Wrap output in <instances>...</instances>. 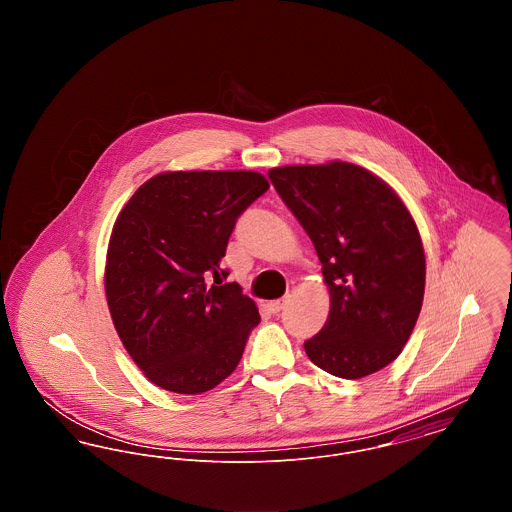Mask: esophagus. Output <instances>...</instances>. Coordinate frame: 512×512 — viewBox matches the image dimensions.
Listing matches in <instances>:
<instances>
[{"label":"esophagus","mask_w":512,"mask_h":512,"mask_svg":"<svg viewBox=\"0 0 512 512\" xmlns=\"http://www.w3.org/2000/svg\"><path fill=\"white\" fill-rule=\"evenodd\" d=\"M286 303H288V295H286V297H282V299L270 301V303H268V309H270L272 313H280V311L286 307Z\"/></svg>","instance_id":"1"}]
</instances>
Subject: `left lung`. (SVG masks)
I'll return each mask as SVG.
<instances>
[{
	"label": "left lung",
	"instance_id": "left-lung-1",
	"mask_svg": "<svg viewBox=\"0 0 512 512\" xmlns=\"http://www.w3.org/2000/svg\"><path fill=\"white\" fill-rule=\"evenodd\" d=\"M309 234L330 290V315L305 341L322 370L357 380L397 359L420 315L426 259L403 201L363 167L332 161L268 171Z\"/></svg>",
	"mask_w": 512,
	"mask_h": 512
}]
</instances>
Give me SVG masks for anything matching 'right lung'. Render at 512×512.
I'll use <instances>...</instances> for the list:
<instances>
[{
    "label": "right lung",
    "instance_id": "1",
    "mask_svg": "<svg viewBox=\"0 0 512 512\" xmlns=\"http://www.w3.org/2000/svg\"><path fill=\"white\" fill-rule=\"evenodd\" d=\"M267 190L259 172H163L119 213L107 305L124 349L155 386L197 395L240 363L261 317L236 282L222 284L220 261L236 220Z\"/></svg>",
    "mask_w": 512,
    "mask_h": 512
}]
</instances>
